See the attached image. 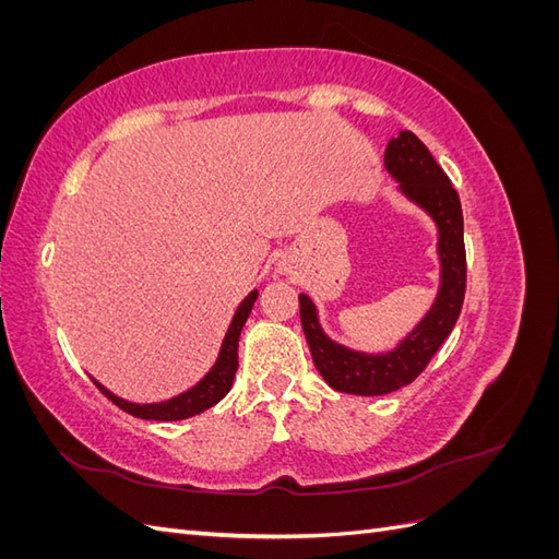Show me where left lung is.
<instances>
[{"instance_id":"8db88e82","label":"left lung","mask_w":559,"mask_h":559,"mask_svg":"<svg viewBox=\"0 0 559 559\" xmlns=\"http://www.w3.org/2000/svg\"><path fill=\"white\" fill-rule=\"evenodd\" d=\"M384 170L399 183V193L425 212L436 226L441 280L427 314L408 335L401 337L394 349L373 354L335 343L321 329L314 300L306 294L298 296L300 324L319 376L335 392L357 396L392 394L411 384L452 333L466 292L462 202L441 165L411 130H401L386 144Z\"/></svg>"}]
</instances>
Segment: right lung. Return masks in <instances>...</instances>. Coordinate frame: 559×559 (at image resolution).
Listing matches in <instances>:
<instances>
[{"mask_svg": "<svg viewBox=\"0 0 559 559\" xmlns=\"http://www.w3.org/2000/svg\"><path fill=\"white\" fill-rule=\"evenodd\" d=\"M259 292L253 289L247 294V298L240 302L238 310H235L228 331L222 341V347H218L216 354V361L212 364V368L207 370L205 376H202L191 389H186V392L173 396V399H165V401H154V403H134L128 399L116 396L114 392L97 382L95 378H91L95 382V386L103 392L109 401H114L118 408H123L126 413L134 415V417H142V419H156V421H177V419H186V417H193L205 413L212 405H216L222 401L233 386L235 380V370H238V343H240V333L245 321L253 308V302H257Z\"/></svg>", "mask_w": 559, "mask_h": 559, "instance_id": "obj_1", "label": "right lung"}]
</instances>
